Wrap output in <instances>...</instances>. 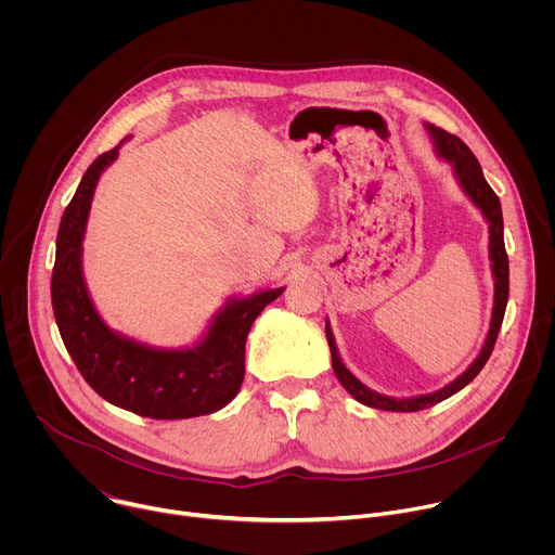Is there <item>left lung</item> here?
Masks as SVG:
<instances>
[{
  "instance_id": "1",
  "label": "left lung",
  "mask_w": 555,
  "mask_h": 555,
  "mask_svg": "<svg viewBox=\"0 0 555 555\" xmlns=\"http://www.w3.org/2000/svg\"><path fill=\"white\" fill-rule=\"evenodd\" d=\"M424 127L430 135L433 149H435L439 160L450 165L452 176H454L456 184L461 186V191L465 193V197L481 210L483 219L488 221V230H490L488 255H490V270H492V279H494V305H492L490 330H488V336L483 340L479 356L472 360V364L459 377H454L443 388H439L435 392H426V395H415V398H392V395L377 392V390L369 388L366 384H362L343 362L332 325H330V321H325V334H327L332 364H334V373H336L338 382L345 386V390L356 402H360L369 409L390 411V413H415V411L430 409V406L452 398L454 392H459L463 386H467L474 377H477L494 349L496 336L501 332L503 315H505V307H507V296H509V263H507V253H505V242H503V212H501V202H499L496 193L486 182L479 160L474 157V153L467 149V144L461 138H456L430 122H426Z\"/></svg>"
}]
</instances>
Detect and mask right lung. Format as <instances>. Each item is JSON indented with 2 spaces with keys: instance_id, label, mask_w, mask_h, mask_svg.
Listing matches in <instances>:
<instances>
[{
  "instance_id": "right-lung-1",
  "label": "right lung",
  "mask_w": 555,
  "mask_h": 555,
  "mask_svg": "<svg viewBox=\"0 0 555 555\" xmlns=\"http://www.w3.org/2000/svg\"><path fill=\"white\" fill-rule=\"evenodd\" d=\"M129 138L96 157L61 217L52 270L54 319L76 369L109 404L151 420L217 413L242 388L253 323L285 287L230 296L193 347H153L114 332L86 283L83 240L96 184Z\"/></svg>"
}]
</instances>
